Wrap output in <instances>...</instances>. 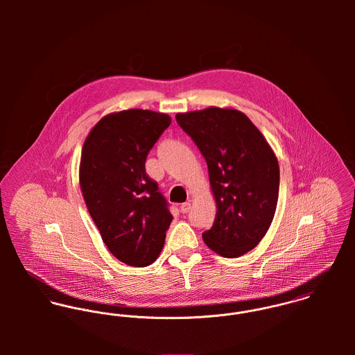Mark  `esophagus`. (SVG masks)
Masks as SVG:
<instances>
[{
  "label": "esophagus",
  "instance_id": "obj_1",
  "mask_svg": "<svg viewBox=\"0 0 355 355\" xmlns=\"http://www.w3.org/2000/svg\"><path fill=\"white\" fill-rule=\"evenodd\" d=\"M189 210H190V202L182 203L180 211H182V213H189Z\"/></svg>",
  "mask_w": 355,
  "mask_h": 355
}]
</instances>
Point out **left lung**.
<instances>
[{"mask_svg": "<svg viewBox=\"0 0 355 355\" xmlns=\"http://www.w3.org/2000/svg\"><path fill=\"white\" fill-rule=\"evenodd\" d=\"M205 157L217 213L203 242L235 258L253 250L273 220L279 198V162L252 120L236 109L210 106L176 114Z\"/></svg>", "mask_w": 355, "mask_h": 355, "instance_id": "1", "label": "left lung"}]
</instances>
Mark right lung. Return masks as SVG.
<instances>
[{
    "mask_svg": "<svg viewBox=\"0 0 355 355\" xmlns=\"http://www.w3.org/2000/svg\"><path fill=\"white\" fill-rule=\"evenodd\" d=\"M171 117L144 109L106 114L87 135L79 183L102 241L119 261L148 266L161 253L173 216L145 169Z\"/></svg>",
    "mask_w": 355,
    "mask_h": 355,
    "instance_id": "obj_1",
    "label": "right lung"
}]
</instances>
